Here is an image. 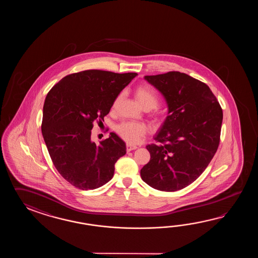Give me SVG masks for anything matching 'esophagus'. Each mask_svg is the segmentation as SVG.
Returning a JSON list of instances; mask_svg holds the SVG:
<instances>
[{"label": "esophagus", "instance_id": "34e87169", "mask_svg": "<svg viewBox=\"0 0 258 258\" xmlns=\"http://www.w3.org/2000/svg\"><path fill=\"white\" fill-rule=\"evenodd\" d=\"M137 146H135V145H131V144H126V150L127 152H130L132 150H135V149H137Z\"/></svg>", "mask_w": 258, "mask_h": 258}]
</instances>
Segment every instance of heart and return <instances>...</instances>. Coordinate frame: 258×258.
<instances>
[{
	"label": "heart",
	"instance_id": "1",
	"mask_svg": "<svg viewBox=\"0 0 258 258\" xmlns=\"http://www.w3.org/2000/svg\"><path fill=\"white\" fill-rule=\"evenodd\" d=\"M120 96L114 101L113 107H115ZM136 99L146 110H151L159 105V97L153 88L147 85L140 86L136 89ZM159 110H155L154 115H159ZM146 126L138 121H123L116 126V132L124 141L135 144L146 134Z\"/></svg>",
	"mask_w": 258,
	"mask_h": 258
}]
</instances>
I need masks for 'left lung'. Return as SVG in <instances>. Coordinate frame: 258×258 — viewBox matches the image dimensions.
Wrapping results in <instances>:
<instances>
[{
    "label": "left lung",
    "mask_w": 258,
    "mask_h": 258,
    "mask_svg": "<svg viewBox=\"0 0 258 258\" xmlns=\"http://www.w3.org/2000/svg\"><path fill=\"white\" fill-rule=\"evenodd\" d=\"M145 79L164 96L169 108L164 124L147 146L150 160L143 181L159 191L174 192L196 181L213 159L220 140L222 109L208 85L180 72Z\"/></svg>",
    "instance_id": "left-lung-1"
}]
</instances>
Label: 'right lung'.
<instances>
[{"mask_svg":"<svg viewBox=\"0 0 258 258\" xmlns=\"http://www.w3.org/2000/svg\"><path fill=\"white\" fill-rule=\"evenodd\" d=\"M137 73L86 70L60 79L47 94L41 132L58 172L73 186L93 190L114 174L116 161L126 153L114 133L91 141L93 122L104 121L118 95ZM102 122V121H101Z\"/></svg>","mask_w":258,"mask_h":258,"instance_id":"add662e5","label":"right lung"}]
</instances>
